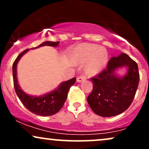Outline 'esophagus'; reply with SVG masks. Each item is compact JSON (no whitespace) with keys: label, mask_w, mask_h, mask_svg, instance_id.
<instances>
[{"label":"esophagus","mask_w":149,"mask_h":149,"mask_svg":"<svg viewBox=\"0 0 149 149\" xmlns=\"http://www.w3.org/2000/svg\"><path fill=\"white\" fill-rule=\"evenodd\" d=\"M85 80H86V76H85L84 75H81V76H78V78H77V82H78V83H80V82Z\"/></svg>","instance_id":"esophagus-1"}]
</instances>
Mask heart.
<instances>
[{
  "instance_id": "heart-1",
  "label": "heart",
  "mask_w": 149,
  "mask_h": 149,
  "mask_svg": "<svg viewBox=\"0 0 149 149\" xmlns=\"http://www.w3.org/2000/svg\"><path fill=\"white\" fill-rule=\"evenodd\" d=\"M107 52L97 45L85 44L80 48L79 61L82 64L90 61L86 66V71L90 75L100 73L107 64Z\"/></svg>"
}]
</instances>
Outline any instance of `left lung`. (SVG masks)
I'll list each match as a JSON object with an SVG mask.
<instances>
[{
  "instance_id": "left-lung-1",
  "label": "left lung",
  "mask_w": 149,
  "mask_h": 149,
  "mask_svg": "<svg viewBox=\"0 0 149 149\" xmlns=\"http://www.w3.org/2000/svg\"><path fill=\"white\" fill-rule=\"evenodd\" d=\"M125 66L128 73L125 77H118L115 70ZM90 80L93 89L87 100L94 113L102 117L119 115L127 110L134 98L139 82L137 64L122 53L111 58L107 69Z\"/></svg>"
}]
</instances>
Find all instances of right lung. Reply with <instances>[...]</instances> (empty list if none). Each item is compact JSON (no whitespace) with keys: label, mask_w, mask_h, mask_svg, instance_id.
<instances>
[{"label":"right lung","mask_w":149,"mask_h":149,"mask_svg":"<svg viewBox=\"0 0 149 149\" xmlns=\"http://www.w3.org/2000/svg\"><path fill=\"white\" fill-rule=\"evenodd\" d=\"M59 41H45L38 47H33L31 49H35L45 45L57 47L59 45ZM29 49H25L24 51L20 53L13 63V76L15 92L23 105L31 112L41 116H52L59 112V111L62 108L65 101L67 98L69 89L73 85L75 84L76 78H73L72 79L63 82L54 90L41 96H31L27 95L22 90L18 84L17 78V65L21 57L26 52H28Z\"/></svg>","instance_id":"right-lung-1"}]
</instances>
